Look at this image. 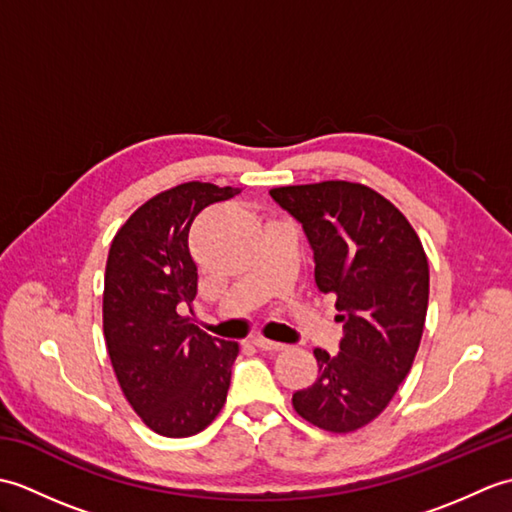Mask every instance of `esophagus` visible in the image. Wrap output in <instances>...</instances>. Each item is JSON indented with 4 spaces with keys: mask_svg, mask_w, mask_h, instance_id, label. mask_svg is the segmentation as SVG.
<instances>
[{
    "mask_svg": "<svg viewBox=\"0 0 512 512\" xmlns=\"http://www.w3.org/2000/svg\"><path fill=\"white\" fill-rule=\"evenodd\" d=\"M253 343H255V347H259V350H264V352H279V350H284V345L277 343V341H268V339H255Z\"/></svg>",
    "mask_w": 512,
    "mask_h": 512,
    "instance_id": "obj_1",
    "label": "esophagus"
}]
</instances>
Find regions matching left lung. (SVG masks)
<instances>
[{
	"instance_id": "left-lung-1",
	"label": "left lung",
	"mask_w": 512,
	"mask_h": 512,
	"mask_svg": "<svg viewBox=\"0 0 512 512\" xmlns=\"http://www.w3.org/2000/svg\"><path fill=\"white\" fill-rule=\"evenodd\" d=\"M303 224L314 281L334 295L341 352L314 350L319 378L292 394L303 420L350 433L378 418L418 354L429 306V262L394 204L361 182L325 180L270 189Z\"/></svg>"
}]
</instances>
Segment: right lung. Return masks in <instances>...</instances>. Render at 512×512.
I'll return each instance as SVG.
<instances>
[{
  "label": "right lung",
  "mask_w": 512,
  "mask_h": 512,
  "mask_svg": "<svg viewBox=\"0 0 512 512\" xmlns=\"http://www.w3.org/2000/svg\"><path fill=\"white\" fill-rule=\"evenodd\" d=\"M239 189L184 182L147 200L112 239L105 264L103 334L118 385L151 431L189 438L222 411L235 341H215L178 308L198 292L189 228Z\"/></svg>",
  "instance_id": "obj_1"
}]
</instances>
